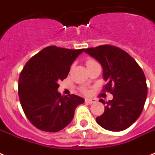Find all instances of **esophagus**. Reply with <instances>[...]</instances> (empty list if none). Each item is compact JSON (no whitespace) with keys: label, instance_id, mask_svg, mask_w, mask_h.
I'll return each instance as SVG.
<instances>
[{"label":"esophagus","instance_id":"esophagus-1","mask_svg":"<svg viewBox=\"0 0 155 155\" xmlns=\"http://www.w3.org/2000/svg\"><path fill=\"white\" fill-rule=\"evenodd\" d=\"M97 101L95 99H91V98H86L85 99V102L87 104H93Z\"/></svg>","mask_w":155,"mask_h":155}]
</instances>
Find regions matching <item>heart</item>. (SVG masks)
Wrapping results in <instances>:
<instances>
[{
    "instance_id": "b5f03b06",
    "label": "heart",
    "mask_w": 155,
    "mask_h": 155,
    "mask_svg": "<svg viewBox=\"0 0 155 155\" xmlns=\"http://www.w3.org/2000/svg\"><path fill=\"white\" fill-rule=\"evenodd\" d=\"M92 62H94V61H93V60H87V64H88V63H92ZM84 91L85 92V90H84Z\"/></svg>"
}]
</instances>
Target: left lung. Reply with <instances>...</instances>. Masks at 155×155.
Segmentation results:
<instances>
[{"mask_svg": "<svg viewBox=\"0 0 155 155\" xmlns=\"http://www.w3.org/2000/svg\"><path fill=\"white\" fill-rule=\"evenodd\" d=\"M84 52L101 64L107 82L104 91L113 96L106 102L103 114L96 119L97 124L114 132L126 130L139 117L147 100L143 71L127 52L114 46L103 45L85 49ZM100 102L105 104L102 99Z\"/></svg>", "mask_w": 155, "mask_h": 155, "instance_id": "left-lung-1", "label": "left lung"}]
</instances>
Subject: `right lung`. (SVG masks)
Returning a JSON list of instances; mask_svg holds the SVG:
<instances>
[{
  "mask_svg": "<svg viewBox=\"0 0 155 155\" xmlns=\"http://www.w3.org/2000/svg\"><path fill=\"white\" fill-rule=\"evenodd\" d=\"M84 49L50 46L28 61L18 80V96L26 117L38 130L58 132L72 120L75 109L84 99L61 96L58 83L67 78L75 58Z\"/></svg>",
  "mask_w": 155,
  "mask_h": 155,
  "instance_id": "1",
  "label": "right lung"
}]
</instances>
